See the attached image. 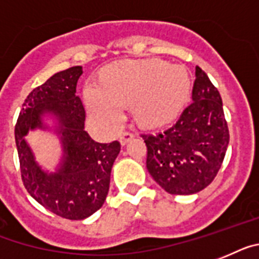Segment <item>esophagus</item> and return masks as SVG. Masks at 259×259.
<instances>
[{
    "label": "esophagus",
    "mask_w": 259,
    "mask_h": 259,
    "mask_svg": "<svg viewBox=\"0 0 259 259\" xmlns=\"http://www.w3.org/2000/svg\"><path fill=\"white\" fill-rule=\"evenodd\" d=\"M133 138H134V134L127 133V132H126V133H122L121 136H119V143H121V146H125L126 143L129 142L130 140H133Z\"/></svg>",
    "instance_id": "1"
}]
</instances>
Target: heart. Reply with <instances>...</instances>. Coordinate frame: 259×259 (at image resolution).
Segmentation results:
<instances>
[{"mask_svg":"<svg viewBox=\"0 0 259 259\" xmlns=\"http://www.w3.org/2000/svg\"><path fill=\"white\" fill-rule=\"evenodd\" d=\"M191 93V76L182 64L160 59L125 60L113 64L103 81H88L84 99L89 112L106 129H117L123 106L133 105L137 122L160 127L177 119Z\"/></svg>","mask_w":259,"mask_h":259,"instance_id":"b5f03b06","label":"heart"}]
</instances>
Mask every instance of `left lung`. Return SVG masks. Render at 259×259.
I'll list each match as a JSON object with an SVG mask.
<instances>
[{
	"label": "left lung",
	"instance_id": "left-lung-1",
	"mask_svg": "<svg viewBox=\"0 0 259 259\" xmlns=\"http://www.w3.org/2000/svg\"><path fill=\"white\" fill-rule=\"evenodd\" d=\"M192 104L162 133L142 136L150 175L171 195H192L212 183L229 143L219 91L200 67L195 71Z\"/></svg>",
	"mask_w": 259,
	"mask_h": 259
}]
</instances>
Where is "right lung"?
Wrapping results in <instances>:
<instances>
[{"mask_svg": "<svg viewBox=\"0 0 259 259\" xmlns=\"http://www.w3.org/2000/svg\"><path fill=\"white\" fill-rule=\"evenodd\" d=\"M82 67L52 75L29 93L15 125L22 180L40 205L69 220H84L103 207L110 172L121 146L117 141L99 143L85 132V110L76 96ZM55 135L62 155L51 171L36 160L25 140L30 131Z\"/></svg>", "mask_w": 259, "mask_h": 259, "instance_id": "right-lung-1", "label": "right lung"}]
</instances>
